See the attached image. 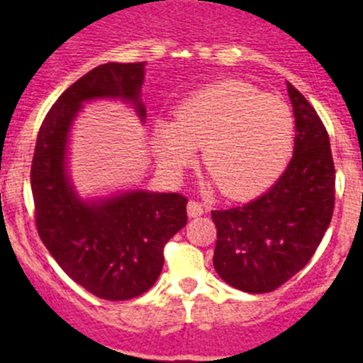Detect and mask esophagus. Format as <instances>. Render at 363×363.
Here are the masks:
<instances>
[{
  "mask_svg": "<svg viewBox=\"0 0 363 363\" xmlns=\"http://www.w3.org/2000/svg\"><path fill=\"white\" fill-rule=\"evenodd\" d=\"M205 214V205L196 202V200H189L188 202V216L189 218H199V216Z\"/></svg>",
  "mask_w": 363,
  "mask_h": 363,
  "instance_id": "obj_1",
  "label": "esophagus"
}]
</instances>
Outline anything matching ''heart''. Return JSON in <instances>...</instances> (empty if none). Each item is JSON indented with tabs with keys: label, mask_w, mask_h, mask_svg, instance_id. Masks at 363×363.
I'll list each match as a JSON object with an SVG mask.
<instances>
[{
	"label": "heart",
	"mask_w": 363,
	"mask_h": 363,
	"mask_svg": "<svg viewBox=\"0 0 363 363\" xmlns=\"http://www.w3.org/2000/svg\"><path fill=\"white\" fill-rule=\"evenodd\" d=\"M151 142L158 164L172 179L195 163L203 145V164L219 191L246 199L269 188L286 168L295 116L281 98L225 80L182 100L175 121H156Z\"/></svg>",
	"instance_id": "obj_1"
}]
</instances>
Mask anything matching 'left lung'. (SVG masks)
<instances>
[{
	"mask_svg": "<svg viewBox=\"0 0 363 363\" xmlns=\"http://www.w3.org/2000/svg\"><path fill=\"white\" fill-rule=\"evenodd\" d=\"M295 116L294 158L267 193L212 211L214 269L247 294H269L302 270L320 246L335 202L330 138L313 105L288 82Z\"/></svg>",
	"mask_w": 363,
	"mask_h": 363,
	"instance_id": "obj_1",
	"label": "left lung"
}]
</instances>
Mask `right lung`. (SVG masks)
I'll return each mask as SVG.
<instances>
[{
  "label": "right lung",
  "instance_id": "1",
  "mask_svg": "<svg viewBox=\"0 0 363 363\" xmlns=\"http://www.w3.org/2000/svg\"><path fill=\"white\" fill-rule=\"evenodd\" d=\"M145 63L93 68L57 98L40 126L31 163L38 235L61 269L89 294L130 300L149 290L163 269L164 244L188 223L179 193L126 191L79 199L67 174L68 133L84 101L121 98L145 121L140 101Z\"/></svg>",
  "mask_w": 363,
  "mask_h": 363
}]
</instances>
